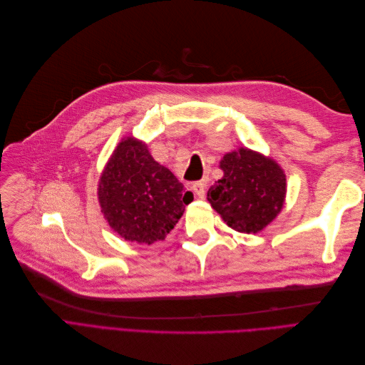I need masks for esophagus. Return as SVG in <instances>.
<instances>
[{"label":"esophagus","mask_w":365,"mask_h":365,"mask_svg":"<svg viewBox=\"0 0 365 365\" xmlns=\"http://www.w3.org/2000/svg\"><path fill=\"white\" fill-rule=\"evenodd\" d=\"M192 192L197 196V197H202L205 196V182L204 181H200V182H195L193 185H192Z\"/></svg>","instance_id":"esophagus-1"}]
</instances>
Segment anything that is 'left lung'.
I'll return each mask as SVG.
<instances>
[{
    "mask_svg": "<svg viewBox=\"0 0 365 365\" xmlns=\"http://www.w3.org/2000/svg\"><path fill=\"white\" fill-rule=\"evenodd\" d=\"M219 168L224 176L208 189V202L230 228L260 233L284 205V170L271 157L248 148L225 153Z\"/></svg>",
    "mask_w": 365,
    "mask_h": 365,
    "instance_id": "1",
    "label": "left lung"
}]
</instances>
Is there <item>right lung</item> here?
Returning <instances> with one entry per match:
<instances>
[{"label":"right lung","instance_id":"add662e5","mask_svg":"<svg viewBox=\"0 0 365 365\" xmlns=\"http://www.w3.org/2000/svg\"><path fill=\"white\" fill-rule=\"evenodd\" d=\"M97 196L114 233L140 245L164 240L193 201L192 192L153 160L146 143L132 135L121 138L109 157Z\"/></svg>","mask_w":365,"mask_h":365}]
</instances>
